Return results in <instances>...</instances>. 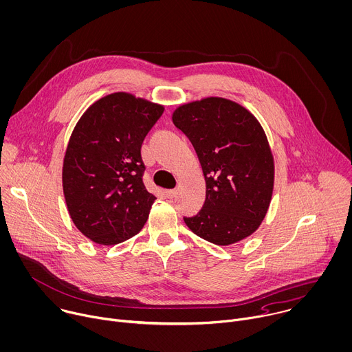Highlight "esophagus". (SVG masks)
<instances>
[{"mask_svg":"<svg viewBox=\"0 0 352 352\" xmlns=\"http://www.w3.org/2000/svg\"><path fill=\"white\" fill-rule=\"evenodd\" d=\"M164 195H166V197L173 199V197L177 195V190H175V189H168V190H166V192H164Z\"/></svg>","mask_w":352,"mask_h":352,"instance_id":"obj_1","label":"esophagus"}]
</instances>
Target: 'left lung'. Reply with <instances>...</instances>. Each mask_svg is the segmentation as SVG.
Returning a JSON list of instances; mask_svg holds the SVG:
<instances>
[{"instance_id":"obj_1","label":"left lung","mask_w":352,"mask_h":352,"mask_svg":"<svg viewBox=\"0 0 352 352\" xmlns=\"http://www.w3.org/2000/svg\"><path fill=\"white\" fill-rule=\"evenodd\" d=\"M173 123L192 142L206 181L203 208L184 218L186 226L218 246L253 235L267 215L275 179L260 122L236 102L208 96L178 106Z\"/></svg>"}]
</instances>
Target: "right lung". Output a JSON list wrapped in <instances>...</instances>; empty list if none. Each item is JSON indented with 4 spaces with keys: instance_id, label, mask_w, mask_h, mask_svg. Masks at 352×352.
Here are the masks:
<instances>
[{
    "instance_id": "1",
    "label": "right lung",
    "mask_w": 352,
    "mask_h": 352,
    "mask_svg": "<svg viewBox=\"0 0 352 352\" xmlns=\"http://www.w3.org/2000/svg\"><path fill=\"white\" fill-rule=\"evenodd\" d=\"M164 106L129 92L94 102L77 122L63 159L67 211L89 241L111 246L144 228L156 197L142 182L141 146Z\"/></svg>"
}]
</instances>
